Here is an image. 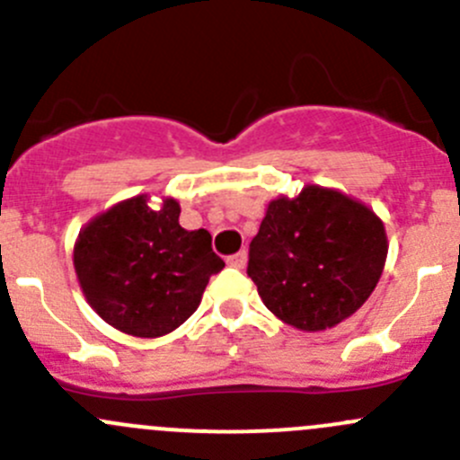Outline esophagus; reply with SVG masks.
Returning a JSON list of instances; mask_svg holds the SVG:
<instances>
[{
    "mask_svg": "<svg viewBox=\"0 0 460 460\" xmlns=\"http://www.w3.org/2000/svg\"><path fill=\"white\" fill-rule=\"evenodd\" d=\"M226 264L229 267H235V269H244L247 267V252H238L234 253V256L226 258Z\"/></svg>",
    "mask_w": 460,
    "mask_h": 460,
    "instance_id": "esophagus-1",
    "label": "esophagus"
}]
</instances>
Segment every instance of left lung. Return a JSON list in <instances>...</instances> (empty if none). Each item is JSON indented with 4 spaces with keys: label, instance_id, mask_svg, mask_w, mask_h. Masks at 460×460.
I'll return each instance as SVG.
<instances>
[{
    "label": "left lung",
    "instance_id": "1",
    "mask_svg": "<svg viewBox=\"0 0 460 460\" xmlns=\"http://www.w3.org/2000/svg\"><path fill=\"white\" fill-rule=\"evenodd\" d=\"M387 231L367 204L305 184L267 204L247 273L264 307L298 332H324L354 316L387 260Z\"/></svg>",
    "mask_w": 460,
    "mask_h": 460
}]
</instances>
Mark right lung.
<instances>
[{"label":"right lung","mask_w":460,"mask_h":460,"mask_svg":"<svg viewBox=\"0 0 460 460\" xmlns=\"http://www.w3.org/2000/svg\"><path fill=\"white\" fill-rule=\"evenodd\" d=\"M127 198L80 229L73 267L86 303L104 323L136 338H160L198 307L207 282L225 267L207 229L180 226V202Z\"/></svg>","instance_id":"obj_1"}]
</instances>
